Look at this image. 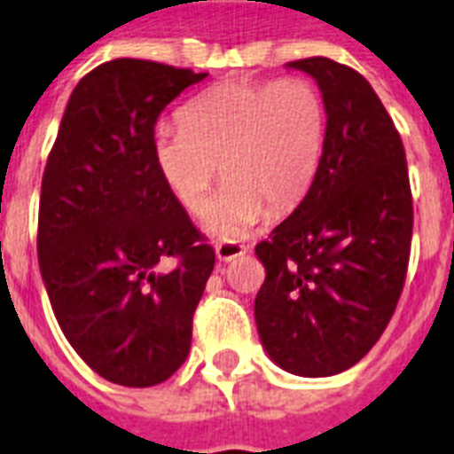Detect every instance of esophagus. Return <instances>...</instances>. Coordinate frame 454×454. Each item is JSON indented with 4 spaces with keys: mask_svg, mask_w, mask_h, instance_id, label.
Instances as JSON below:
<instances>
[{
    "mask_svg": "<svg viewBox=\"0 0 454 454\" xmlns=\"http://www.w3.org/2000/svg\"><path fill=\"white\" fill-rule=\"evenodd\" d=\"M246 253V246L234 244V241H227V244H217L215 246V257L220 262H231V260H237Z\"/></svg>",
    "mask_w": 454,
    "mask_h": 454,
    "instance_id": "1",
    "label": "esophagus"
}]
</instances>
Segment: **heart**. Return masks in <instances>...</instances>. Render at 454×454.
Returning a JSON list of instances; mask_svg holds the SVG:
<instances>
[{
	"label": "heart",
	"mask_w": 454,
	"mask_h": 454,
	"mask_svg": "<svg viewBox=\"0 0 454 454\" xmlns=\"http://www.w3.org/2000/svg\"><path fill=\"white\" fill-rule=\"evenodd\" d=\"M180 124L154 130V166L177 204L201 215L223 164L227 183L206 220L223 241L246 237L267 208H295L324 154V100L302 77L217 83L184 105Z\"/></svg>",
	"instance_id": "1"
}]
</instances>
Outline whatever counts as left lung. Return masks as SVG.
<instances>
[{
	"instance_id": "1",
	"label": "left lung",
	"mask_w": 454,
	"mask_h": 454,
	"mask_svg": "<svg viewBox=\"0 0 454 454\" xmlns=\"http://www.w3.org/2000/svg\"><path fill=\"white\" fill-rule=\"evenodd\" d=\"M317 82L325 143L297 208L255 246V325L278 368L328 377L380 340L403 290L412 239L405 150L372 86L330 58L286 65Z\"/></svg>"
}]
</instances>
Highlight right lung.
<instances>
[{
	"label": "right lung",
	"instance_id": "add662e5",
	"mask_svg": "<svg viewBox=\"0 0 454 454\" xmlns=\"http://www.w3.org/2000/svg\"><path fill=\"white\" fill-rule=\"evenodd\" d=\"M206 77L137 58L98 65L72 90L43 170L51 307L83 364L121 387H154L184 364L215 264L152 157L159 114Z\"/></svg>",
	"mask_w": 454,
	"mask_h": 454
}]
</instances>
